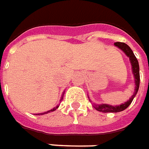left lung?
<instances>
[{
	"label": "left lung",
	"instance_id": "8db88e82",
	"mask_svg": "<svg viewBox=\"0 0 149 149\" xmlns=\"http://www.w3.org/2000/svg\"><path fill=\"white\" fill-rule=\"evenodd\" d=\"M114 45L118 47V48L122 49L123 52L125 53V54L127 55L128 57H130V60L131 65H132V69H133V73L134 75V79H135V84H136V88H135V91L134 94L131 96L130 100H128L127 102L125 103H122V105L120 106H111L107 105V104H94V108L98 111H101V112H104V113H107V112H113V113H116V112H120V111H124L130 105V103L133 101V98L138 91L140 85V72H139V64L137 61V59L135 57V55L130 49V47L128 46L127 44L124 43V42H117L114 43Z\"/></svg>",
	"mask_w": 149,
	"mask_h": 149
}]
</instances>
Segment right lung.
Listing matches in <instances>:
<instances>
[{
  "mask_svg": "<svg viewBox=\"0 0 149 149\" xmlns=\"http://www.w3.org/2000/svg\"><path fill=\"white\" fill-rule=\"evenodd\" d=\"M62 99H63V95H62V97H61V100H62ZM58 107H54V109H52V110H50V111H47V112H45V113H41V114H47V113H48V112H51V111H55V110H56V109L58 108Z\"/></svg>",
  "mask_w": 149,
  "mask_h": 149,
  "instance_id": "add662e5",
  "label": "right lung"
}]
</instances>
